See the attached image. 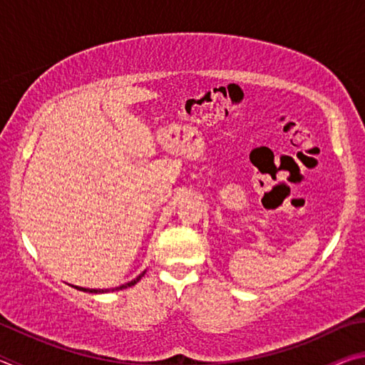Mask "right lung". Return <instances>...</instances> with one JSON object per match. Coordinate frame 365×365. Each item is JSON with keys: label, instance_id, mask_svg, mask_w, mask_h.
<instances>
[{"label": "right lung", "instance_id": "add662e5", "mask_svg": "<svg viewBox=\"0 0 365 365\" xmlns=\"http://www.w3.org/2000/svg\"><path fill=\"white\" fill-rule=\"evenodd\" d=\"M146 272V270H145ZM145 272H141V274L137 277V279H133L132 282H128V283H123V285H120V287H115V288H108V289H93V288H82V287H73V288H77V289H80V292H85V293H109V292H119V289H125V288H128V287H133V285H137V283L140 282V279L141 277L145 275Z\"/></svg>", "mask_w": 365, "mask_h": 365}]
</instances>
